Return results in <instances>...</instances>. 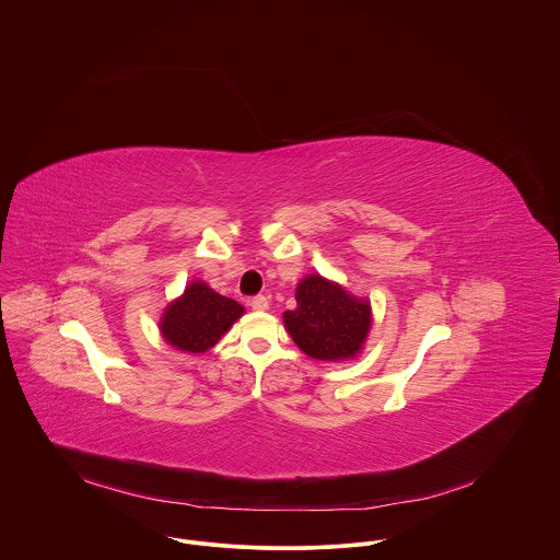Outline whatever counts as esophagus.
<instances>
[{"instance_id":"34e87169","label":"esophagus","mask_w":560,"mask_h":560,"mask_svg":"<svg viewBox=\"0 0 560 560\" xmlns=\"http://www.w3.org/2000/svg\"><path fill=\"white\" fill-rule=\"evenodd\" d=\"M249 306H252V311H256V313H265V311H269V300H267L265 295H258V298H254V300L249 302Z\"/></svg>"}]
</instances>
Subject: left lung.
Masks as SVG:
<instances>
[{
  "label": "left lung",
  "instance_id": "left-lung-1",
  "mask_svg": "<svg viewBox=\"0 0 560 560\" xmlns=\"http://www.w3.org/2000/svg\"><path fill=\"white\" fill-rule=\"evenodd\" d=\"M298 308L282 315L293 342L323 362L353 360L371 331V302L351 295L342 284L308 273L295 289Z\"/></svg>",
  "mask_w": 560,
  "mask_h": 560
}]
</instances>
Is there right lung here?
Here are the masks:
<instances>
[{
	"label": "right lung",
	"mask_w": 560,
	"mask_h": 560,
	"mask_svg": "<svg viewBox=\"0 0 560 560\" xmlns=\"http://www.w3.org/2000/svg\"><path fill=\"white\" fill-rule=\"evenodd\" d=\"M240 302L215 293L207 282L191 280L161 313V338L187 353H205L243 317Z\"/></svg>",
	"instance_id": "right-lung-1"
}]
</instances>
